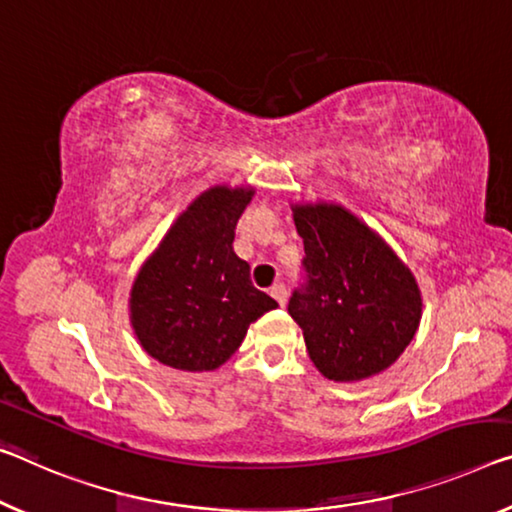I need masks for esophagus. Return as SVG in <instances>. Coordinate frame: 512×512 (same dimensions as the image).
<instances>
[{
    "label": "esophagus",
    "mask_w": 512,
    "mask_h": 512,
    "mask_svg": "<svg viewBox=\"0 0 512 512\" xmlns=\"http://www.w3.org/2000/svg\"><path fill=\"white\" fill-rule=\"evenodd\" d=\"M270 295H272L274 300H277L281 306H286V302H288V290H286V286H283V283H274V286L270 288Z\"/></svg>",
    "instance_id": "esophagus-1"
}]
</instances>
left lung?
<instances>
[{
  "label": "left lung",
  "instance_id": "left-lung-1",
  "mask_svg": "<svg viewBox=\"0 0 512 512\" xmlns=\"http://www.w3.org/2000/svg\"><path fill=\"white\" fill-rule=\"evenodd\" d=\"M290 208L309 281L290 297L288 313L302 327L313 366L334 382L380 375L419 329L423 297L412 270L341 203Z\"/></svg>",
  "mask_w": 512,
  "mask_h": 512
}]
</instances>
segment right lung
Returning a JSON list of instances; mask_svg holds the SVG:
<instances>
[{
  "label": "right lung",
  "instance_id": "obj_1",
  "mask_svg": "<svg viewBox=\"0 0 512 512\" xmlns=\"http://www.w3.org/2000/svg\"><path fill=\"white\" fill-rule=\"evenodd\" d=\"M251 185H212L164 233L130 288V325L148 357L176 371H215L245 341L251 322L277 309L254 288L233 251Z\"/></svg>",
  "mask_w": 512,
  "mask_h": 512
}]
</instances>
